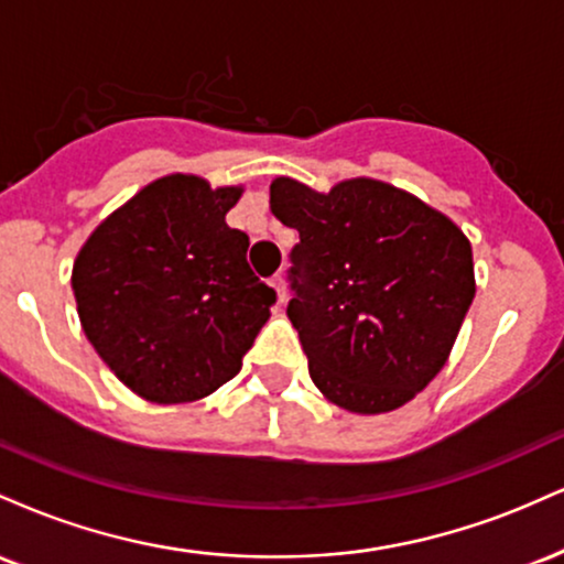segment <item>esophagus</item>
<instances>
[{"label":"esophagus","mask_w":564,"mask_h":564,"mask_svg":"<svg viewBox=\"0 0 564 564\" xmlns=\"http://www.w3.org/2000/svg\"><path fill=\"white\" fill-rule=\"evenodd\" d=\"M270 283H273L275 294H278V302H286V278H283L281 273H275L273 278H270Z\"/></svg>","instance_id":"34e87169"}]
</instances>
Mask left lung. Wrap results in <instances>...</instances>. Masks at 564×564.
Segmentation results:
<instances>
[{
  "label": "left lung",
  "instance_id": "1",
  "mask_svg": "<svg viewBox=\"0 0 564 564\" xmlns=\"http://www.w3.org/2000/svg\"><path fill=\"white\" fill-rule=\"evenodd\" d=\"M270 209L300 230L286 315L315 387L352 413L416 398L475 300L467 236L424 200L368 177L328 193L278 177Z\"/></svg>",
  "mask_w": 564,
  "mask_h": 564
}]
</instances>
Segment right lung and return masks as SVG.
<instances>
[{
	"mask_svg": "<svg viewBox=\"0 0 564 564\" xmlns=\"http://www.w3.org/2000/svg\"><path fill=\"white\" fill-rule=\"evenodd\" d=\"M243 187L170 174L97 225L74 262L79 321L108 368L151 403H191L241 371L275 291L225 215Z\"/></svg>",
	"mask_w": 564,
	"mask_h": 564,
	"instance_id": "add662e5",
	"label": "right lung"
}]
</instances>
